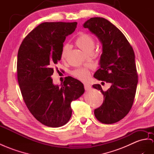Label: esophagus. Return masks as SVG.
Returning <instances> with one entry per match:
<instances>
[{
  "label": "esophagus",
  "mask_w": 154,
  "mask_h": 154,
  "mask_svg": "<svg viewBox=\"0 0 154 154\" xmlns=\"http://www.w3.org/2000/svg\"><path fill=\"white\" fill-rule=\"evenodd\" d=\"M84 86H85V89L86 90H89L91 89V88H92L91 85L88 84V83H85V84L84 85Z\"/></svg>",
  "instance_id": "1"
}]
</instances>
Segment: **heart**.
<instances>
[{
    "instance_id": "obj_1",
    "label": "heart",
    "mask_w": 154,
    "mask_h": 154,
    "mask_svg": "<svg viewBox=\"0 0 154 154\" xmlns=\"http://www.w3.org/2000/svg\"><path fill=\"white\" fill-rule=\"evenodd\" d=\"M75 44L78 47L86 53H92L94 47H95V42L93 37L88 34L81 33L77 37L75 40ZM71 47L69 45L66 44L62 47L61 52L62 59H65L69 52ZM73 75L77 79L81 81H86L90 75V73L88 69L86 68H78L74 69L72 72Z\"/></svg>"
}]
</instances>
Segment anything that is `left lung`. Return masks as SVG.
I'll use <instances>...</instances> for the list:
<instances>
[{"mask_svg": "<svg viewBox=\"0 0 154 154\" xmlns=\"http://www.w3.org/2000/svg\"><path fill=\"white\" fill-rule=\"evenodd\" d=\"M83 27L98 38L102 45L100 68L94 77L111 84L107 91L100 85L94 88L103 94V102L94 115L103 124L116 123L129 112L135 99L138 75L133 49L117 27L102 17H92Z\"/></svg>", "mask_w": 154, "mask_h": 154, "instance_id": "obj_1", "label": "left lung"}]
</instances>
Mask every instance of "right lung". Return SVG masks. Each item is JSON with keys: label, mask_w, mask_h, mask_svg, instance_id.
<instances>
[{"label": "right lung", "mask_w": 154, "mask_h": 154, "mask_svg": "<svg viewBox=\"0 0 154 154\" xmlns=\"http://www.w3.org/2000/svg\"><path fill=\"white\" fill-rule=\"evenodd\" d=\"M77 22H45L23 39L17 54V79L27 108L37 120L51 128L65 125L72 114L71 103L85 92L84 85L72 77L53 84V68L61 59L66 36Z\"/></svg>", "instance_id": "right-lung-1"}]
</instances>
